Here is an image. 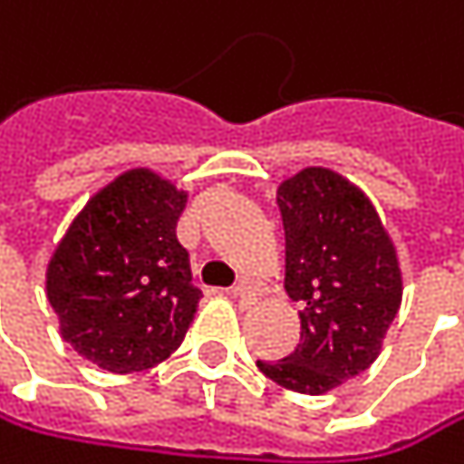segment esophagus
<instances>
[{
  "label": "esophagus",
  "instance_id": "34e87169",
  "mask_svg": "<svg viewBox=\"0 0 464 464\" xmlns=\"http://www.w3.org/2000/svg\"><path fill=\"white\" fill-rule=\"evenodd\" d=\"M230 299H234L242 310H247V307H253L256 302H258V296H256V291L247 285V283H242V285H237L234 291H230Z\"/></svg>",
  "mask_w": 464,
  "mask_h": 464
}]
</instances>
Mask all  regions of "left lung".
Returning <instances> with one entry per match:
<instances>
[{"label": "left lung", "mask_w": 464, "mask_h": 464, "mask_svg": "<svg viewBox=\"0 0 464 464\" xmlns=\"http://www.w3.org/2000/svg\"><path fill=\"white\" fill-rule=\"evenodd\" d=\"M277 206L285 291L302 307V343L280 362H258V370L315 397L378 359L402 304V272L372 200L337 170L294 173L277 187Z\"/></svg>", "instance_id": "obj_1"}]
</instances>
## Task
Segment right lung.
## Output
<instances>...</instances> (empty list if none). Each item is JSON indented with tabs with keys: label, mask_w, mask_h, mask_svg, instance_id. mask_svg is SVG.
Returning a JSON list of instances; mask_svg holds the SVG:
<instances>
[{
	"label": "right lung",
	"mask_w": 464,
	"mask_h": 464,
	"mask_svg": "<svg viewBox=\"0 0 464 464\" xmlns=\"http://www.w3.org/2000/svg\"><path fill=\"white\" fill-rule=\"evenodd\" d=\"M187 192L149 168L119 173L75 214L45 269L59 334L100 370L127 375L184 340L200 291L176 239Z\"/></svg>",
	"instance_id": "obj_1"
}]
</instances>
